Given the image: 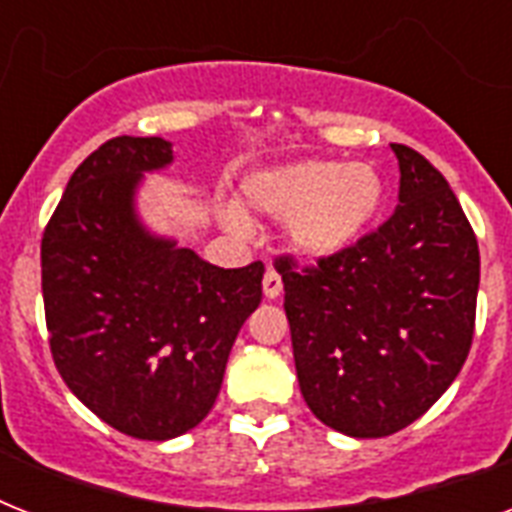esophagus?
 I'll return each mask as SVG.
<instances>
[{"label": "esophagus", "instance_id": "esophagus-1", "mask_svg": "<svg viewBox=\"0 0 512 512\" xmlns=\"http://www.w3.org/2000/svg\"><path fill=\"white\" fill-rule=\"evenodd\" d=\"M263 295L268 297V300H276V297L281 295V276L273 268H268L263 276Z\"/></svg>", "mask_w": 512, "mask_h": 512}]
</instances>
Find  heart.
I'll return each mask as SVG.
<instances>
[{"label":"heart","mask_w":512,"mask_h":512,"mask_svg":"<svg viewBox=\"0 0 512 512\" xmlns=\"http://www.w3.org/2000/svg\"><path fill=\"white\" fill-rule=\"evenodd\" d=\"M380 172L361 162L303 159L244 180V204L257 215L287 223V236L300 255L327 260L356 247L380 215ZM231 231H247L239 209H225Z\"/></svg>","instance_id":"b5f03b06"}]
</instances>
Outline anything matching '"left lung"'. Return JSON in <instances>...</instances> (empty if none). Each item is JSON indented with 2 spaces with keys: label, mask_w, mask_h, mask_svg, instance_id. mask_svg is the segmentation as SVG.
<instances>
[{
  "label": "left lung",
  "mask_w": 512,
  "mask_h": 512,
  "mask_svg": "<svg viewBox=\"0 0 512 512\" xmlns=\"http://www.w3.org/2000/svg\"><path fill=\"white\" fill-rule=\"evenodd\" d=\"M398 159L396 212L342 255L276 257L305 404L353 438L428 412L468 358L481 279L476 233L446 177L414 148Z\"/></svg>",
  "instance_id": "1"
}]
</instances>
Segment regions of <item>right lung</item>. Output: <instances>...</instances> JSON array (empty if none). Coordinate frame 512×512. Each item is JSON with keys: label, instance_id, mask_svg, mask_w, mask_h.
<instances>
[{"label": "right lung", "instance_id": "add662e5", "mask_svg": "<svg viewBox=\"0 0 512 512\" xmlns=\"http://www.w3.org/2000/svg\"><path fill=\"white\" fill-rule=\"evenodd\" d=\"M162 138H114L84 159L42 236L44 319L71 393L124 436L196 428L223 385L241 324L263 300V263L217 268L135 212Z\"/></svg>", "mask_w": 512, "mask_h": 512}]
</instances>
